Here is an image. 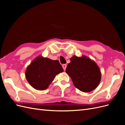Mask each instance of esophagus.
<instances>
[{
	"label": "esophagus",
	"instance_id": "obj_1",
	"mask_svg": "<svg viewBox=\"0 0 125 125\" xmlns=\"http://www.w3.org/2000/svg\"><path fill=\"white\" fill-rule=\"evenodd\" d=\"M62 67L63 68V70H65L66 69V67H67V65H66V64H63V65H62Z\"/></svg>",
	"mask_w": 125,
	"mask_h": 125
}]
</instances>
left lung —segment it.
Returning a JSON list of instances; mask_svg holds the SVG:
<instances>
[{"label":"left lung","mask_w":125,"mask_h":125,"mask_svg":"<svg viewBox=\"0 0 125 125\" xmlns=\"http://www.w3.org/2000/svg\"><path fill=\"white\" fill-rule=\"evenodd\" d=\"M70 61L66 72L75 88L83 92H90L96 88L101 79V70L96 63L85 56H73Z\"/></svg>","instance_id":"left-lung-1"}]
</instances>
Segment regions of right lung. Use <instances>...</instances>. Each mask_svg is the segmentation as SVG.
<instances>
[{
	"label": "right lung",
	"mask_w": 125,
	"mask_h": 125,
	"mask_svg": "<svg viewBox=\"0 0 125 125\" xmlns=\"http://www.w3.org/2000/svg\"><path fill=\"white\" fill-rule=\"evenodd\" d=\"M63 69L58 60H53L41 56L34 59L27 67L25 77L33 88L44 90Z\"/></svg>",
	"instance_id": "add662e5"
}]
</instances>
